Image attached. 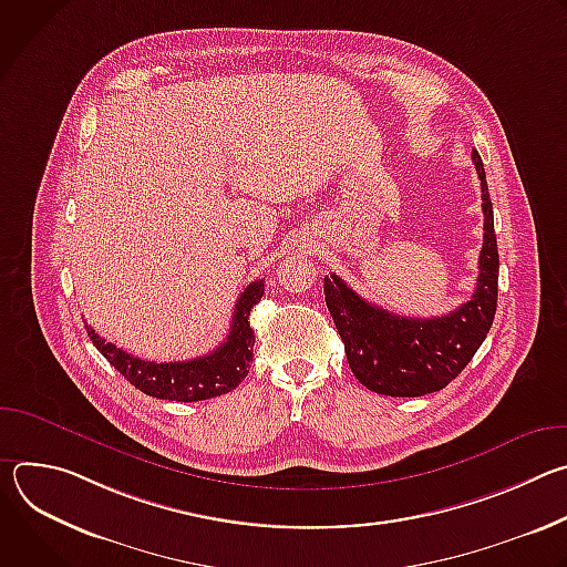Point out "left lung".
I'll list each match as a JSON object with an SVG mask.
<instances>
[{"mask_svg": "<svg viewBox=\"0 0 567 567\" xmlns=\"http://www.w3.org/2000/svg\"><path fill=\"white\" fill-rule=\"evenodd\" d=\"M480 177L484 239L471 300L435 318L390 313L352 291L339 276H326V302L346 346L354 377L372 392L422 396L446 388L487 339L498 305V245L494 208L477 150L471 152Z\"/></svg>", "mask_w": 567, "mask_h": 567, "instance_id": "left-lung-1", "label": "left lung"}]
</instances>
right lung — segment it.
Returning <instances> with one entry per match:
<instances>
[{
	"label": "right lung",
	"instance_id": "obj_1",
	"mask_svg": "<svg viewBox=\"0 0 567 567\" xmlns=\"http://www.w3.org/2000/svg\"><path fill=\"white\" fill-rule=\"evenodd\" d=\"M262 293L265 280H256L241 291L235 302V313L226 341L213 352L190 361H143L116 348L114 343H107L103 337L96 334L94 328H85L96 350L141 392L168 401H202L235 390L241 379L249 374L256 343L249 316L254 305L260 302Z\"/></svg>",
	"mask_w": 567,
	"mask_h": 567
}]
</instances>
